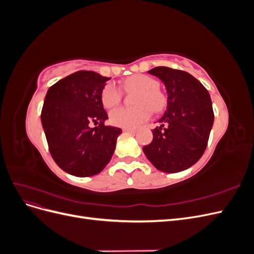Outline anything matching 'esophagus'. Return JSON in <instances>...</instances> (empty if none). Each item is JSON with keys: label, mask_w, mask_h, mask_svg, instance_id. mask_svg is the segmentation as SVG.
Listing matches in <instances>:
<instances>
[{"label": "esophagus", "mask_w": 254, "mask_h": 254, "mask_svg": "<svg viewBox=\"0 0 254 254\" xmlns=\"http://www.w3.org/2000/svg\"><path fill=\"white\" fill-rule=\"evenodd\" d=\"M123 131L125 132H131V133H134L136 130L135 129H131V128H123Z\"/></svg>", "instance_id": "obj_1"}]
</instances>
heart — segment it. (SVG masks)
Returning a JSON list of instances; mask_svg holds the SVG:
<instances>
[{
    "label": "heart",
    "mask_w": 254,
    "mask_h": 254,
    "mask_svg": "<svg viewBox=\"0 0 254 254\" xmlns=\"http://www.w3.org/2000/svg\"><path fill=\"white\" fill-rule=\"evenodd\" d=\"M125 91H136L131 108L120 107L110 112L112 125L122 128H135L150 118L151 110L160 112L166 105V96L158 89L159 82L148 75L136 74L122 83ZM122 90L113 82L106 83L101 93L102 104L107 109L113 108L122 99Z\"/></svg>",
    "instance_id": "b5f03b06"
}]
</instances>
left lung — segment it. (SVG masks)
I'll return each mask as SVG.
<instances>
[{"label":"left lung","instance_id":"left-lung-1","mask_svg":"<svg viewBox=\"0 0 254 254\" xmlns=\"http://www.w3.org/2000/svg\"><path fill=\"white\" fill-rule=\"evenodd\" d=\"M148 73L165 84L167 109L143 151L157 170L178 173L194 165L206 148L214 123L211 97L188 72L157 66Z\"/></svg>","mask_w":254,"mask_h":254}]
</instances>
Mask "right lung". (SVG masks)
Wrapping results in <instances>:
<instances>
[{
  "instance_id": "add662e5",
  "label": "right lung",
  "mask_w": 254,
  "mask_h": 254,
  "mask_svg": "<svg viewBox=\"0 0 254 254\" xmlns=\"http://www.w3.org/2000/svg\"><path fill=\"white\" fill-rule=\"evenodd\" d=\"M109 79L92 71H78L53 84L45 95L42 127L51 156L67 174L94 176L112 158L122 129L105 125L108 114L101 93Z\"/></svg>"
}]
</instances>
